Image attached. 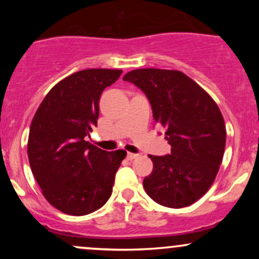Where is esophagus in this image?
Masks as SVG:
<instances>
[{
	"mask_svg": "<svg viewBox=\"0 0 259 259\" xmlns=\"http://www.w3.org/2000/svg\"><path fill=\"white\" fill-rule=\"evenodd\" d=\"M138 157H139V154H138V153H132V152H127V154H126V158H127V159H130V160H133V159L138 158Z\"/></svg>",
	"mask_w": 259,
	"mask_h": 259,
	"instance_id": "34e87169",
	"label": "esophagus"
}]
</instances>
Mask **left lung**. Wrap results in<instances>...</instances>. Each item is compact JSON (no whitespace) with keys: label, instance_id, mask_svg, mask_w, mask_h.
Wrapping results in <instances>:
<instances>
[{"label":"left lung","instance_id":"obj_1","mask_svg":"<svg viewBox=\"0 0 259 259\" xmlns=\"http://www.w3.org/2000/svg\"><path fill=\"white\" fill-rule=\"evenodd\" d=\"M123 80L145 92L171 146L170 154L150 156L153 170L144 179L145 191L164 207L195 203L212 186L223 160L227 130L221 109L179 70L135 69Z\"/></svg>","mask_w":259,"mask_h":259}]
</instances>
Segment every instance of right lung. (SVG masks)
Segmentation results:
<instances>
[{
  "instance_id": "right-lung-1",
  "label": "right lung",
  "mask_w": 259,
  "mask_h": 259,
  "mask_svg": "<svg viewBox=\"0 0 259 259\" xmlns=\"http://www.w3.org/2000/svg\"><path fill=\"white\" fill-rule=\"evenodd\" d=\"M119 69H85L67 76L46 95L32 118L28 157L50 204L70 215L95 212L112 195L124 150H101L89 141L97 125L100 97Z\"/></svg>"
}]
</instances>
